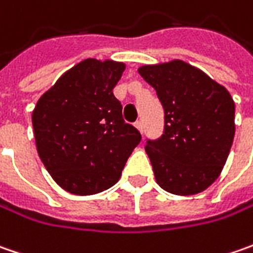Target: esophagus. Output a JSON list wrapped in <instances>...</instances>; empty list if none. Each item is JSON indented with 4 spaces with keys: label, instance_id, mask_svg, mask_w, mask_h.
I'll list each match as a JSON object with an SVG mask.
<instances>
[{
    "label": "esophagus",
    "instance_id": "esophagus-1",
    "mask_svg": "<svg viewBox=\"0 0 253 253\" xmlns=\"http://www.w3.org/2000/svg\"><path fill=\"white\" fill-rule=\"evenodd\" d=\"M135 126H136V129L141 132V133L143 132V124H142V121L135 122Z\"/></svg>",
    "mask_w": 253,
    "mask_h": 253
}]
</instances>
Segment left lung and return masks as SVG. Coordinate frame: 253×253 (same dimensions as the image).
Instances as JSON below:
<instances>
[{"label": "left lung", "instance_id": "obj_1", "mask_svg": "<svg viewBox=\"0 0 253 253\" xmlns=\"http://www.w3.org/2000/svg\"><path fill=\"white\" fill-rule=\"evenodd\" d=\"M138 72L165 110L163 135L145 146L156 183L177 196L204 191L219 176L234 141L231 94L183 60L145 64Z\"/></svg>", "mask_w": 253, "mask_h": 253}]
</instances>
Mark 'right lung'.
I'll use <instances>...</instances> for the list:
<instances>
[{"label": "right lung", "instance_id": "obj_1", "mask_svg": "<svg viewBox=\"0 0 253 253\" xmlns=\"http://www.w3.org/2000/svg\"><path fill=\"white\" fill-rule=\"evenodd\" d=\"M124 70L121 62L85 59L35 105L38 155L52 179L72 194L91 196L112 187L141 142L112 92Z\"/></svg>", "mask_w": 253, "mask_h": 253}]
</instances>
